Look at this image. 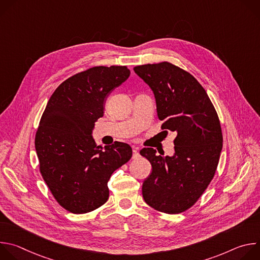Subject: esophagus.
Instances as JSON below:
<instances>
[{
  "mask_svg": "<svg viewBox=\"0 0 260 260\" xmlns=\"http://www.w3.org/2000/svg\"><path fill=\"white\" fill-rule=\"evenodd\" d=\"M139 157H140V153L138 151V148H134V150H133V158L137 159Z\"/></svg>",
  "mask_w": 260,
  "mask_h": 260,
  "instance_id": "34e87169",
  "label": "esophagus"
}]
</instances>
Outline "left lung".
<instances>
[{
  "label": "left lung",
  "instance_id": "left-lung-1",
  "mask_svg": "<svg viewBox=\"0 0 260 260\" xmlns=\"http://www.w3.org/2000/svg\"><path fill=\"white\" fill-rule=\"evenodd\" d=\"M152 89L161 129L177 134L173 156L143 148L152 166L142 193L146 204L167 214L191 208L212 181L222 150L221 125L204 87L190 73L168 62L134 68Z\"/></svg>",
  "mask_w": 260,
  "mask_h": 260
}]
</instances>
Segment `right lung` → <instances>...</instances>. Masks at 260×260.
I'll return each mask as SVG.
<instances>
[{
	"mask_svg": "<svg viewBox=\"0 0 260 260\" xmlns=\"http://www.w3.org/2000/svg\"><path fill=\"white\" fill-rule=\"evenodd\" d=\"M131 71L93 67L64 80L50 96L35 138L40 173L56 202L74 214L91 212L109 198L108 181L133 155L128 144L103 148L91 136L104 104Z\"/></svg>",
	"mask_w": 260,
	"mask_h": 260,
	"instance_id": "obj_1",
	"label": "right lung"
}]
</instances>
